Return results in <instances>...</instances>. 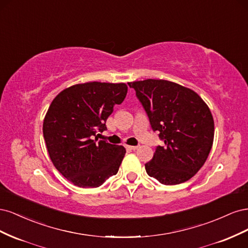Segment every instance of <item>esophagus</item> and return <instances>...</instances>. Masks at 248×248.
<instances>
[{
    "mask_svg": "<svg viewBox=\"0 0 248 248\" xmlns=\"http://www.w3.org/2000/svg\"><path fill=\"white\" fill-rule=\"evenodd\" d=\"M125 148L127 150H137L139 147L138 146H128V145H125Z\"/></svg>",
    "mask_w": 248,
    "mask_h": 248,
    "instance_id": "obj_1",
    "label": "esophagus"
}]
</instances>
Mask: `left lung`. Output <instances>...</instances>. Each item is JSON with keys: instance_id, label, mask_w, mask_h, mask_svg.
<instances>
[{"instance_id": "1", "label": "left lung", "mask_w": 248, "mask_h": 248, "mask_svg": "<svg viewBox=\"0 0 248 248\" xmlns=\"http://www.w3.org/2000/svg\"><path fill=\"white\" fill-rule=\"evenodd\" d=\"M128 85L164 142L145 164L147 174L164 185L189 180L204 166L213 145L214 121L208 106L192 90L172 81L150 78Z\"/></svg>"}]
</instances>
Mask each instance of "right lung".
I'll list each match as a JSON object with an SVG mask.
<instances>
[{
	"mask_svg": "<svg viewBox=\"0 0 248 248\" xmlns=\"http://www.w3.org/2000/svg\"><path fill=\"white\" fill-rule=\"evenodd\" d=\"M127 89L123 82H85L63 90L50 103L44 140L56 169L74 185L98 187L118 172L125 148L98 140L96 134L107 130V120Z\"/></svg>",
	"mask_w": 248,
	"mask_h": 248,
	"instance_id": "right-lung-1",
	"label": "right lung"
}]
</instances>
